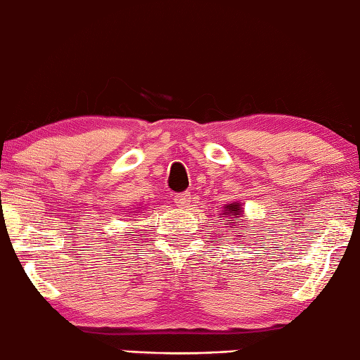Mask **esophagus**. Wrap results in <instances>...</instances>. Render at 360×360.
<instances>
[{
	"instance_id": "esophagus-1",
	"label": "esophagus",
	"mask_w": 360,
	"mask_h": 360,
	"mask_svg": "<svg viewBox=\"0 0 360 360\" xmlns=\"http://www.w3.org/2000/svg\"><path fill=\"white\" fill-rule=\"evenodd\" d=\"M175 205L179 206V208H188L190 206V201H191V195L190 193H179L175 196Z\"/></svg>"
}]
</instances>
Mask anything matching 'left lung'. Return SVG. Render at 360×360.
<instances>
[{"mask_svg": "<svg viewBox=\"0 0 360 360\" xmlns=\"http://www.w3.org/2000/svg\"><path fill=\"white\" fill-rule=\"evenodd\" d=\"M223 214L224 216H228V221H229V228H233V223H234V226H238L239 228V224L236 223V219L238 218H240V216L244 214V210H243V205L240 203H238V201H233V203H228V205H224V211H223ZM243 221H248V219H243Z\"/></svg>", "mask_w": 360, "mask_h": 360, "instance_id": "obj_1", "label": "left lung"}]
</instances>
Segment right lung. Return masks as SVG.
<instances>
[{
	"label": "right lung",
	"mask_w": 360,
	"mask_h": 360,
	"mask_svg": "<svg viewBox=\"0 0 360 360\" xmlns=\"http://www.w3.org/2000/svg\"><path fill=\"white\" fill-rule=\"evenodd\" d=\"M134 213H136V211H134Z\"/></svg>",
	"instance_id": "1"
}]
</instances>
